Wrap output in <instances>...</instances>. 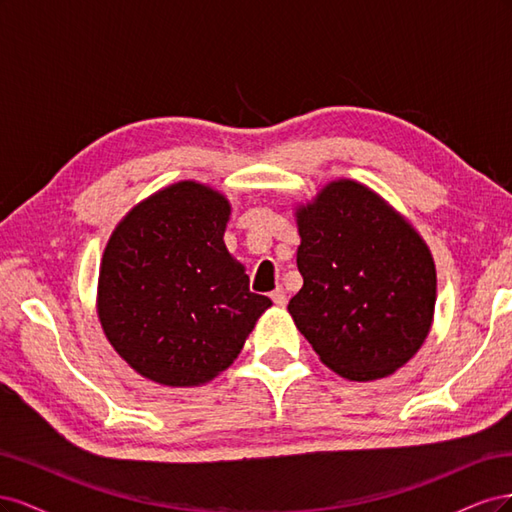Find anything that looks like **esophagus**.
I'll return each mask as SVG.
<instances>
[{"label":"esophagus","instance_id":"esophagus-1","mask_svg":"<svg viewBox=\"0 0 512 512\" xmlns=\"http://www.w3.org/2000/svg\"><path fill=\"white\" fill-rule=\"evenodd\" d=\"M271 301H273L275 305L284 307V305H286V292H284V288H275V290L271 292Z\"/></svg>","mask_w":512,"mask_h":512}]
</instances>
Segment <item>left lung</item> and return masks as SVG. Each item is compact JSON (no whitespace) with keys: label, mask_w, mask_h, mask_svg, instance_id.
I'll list each match as a JSON object with an SVG mask.
<instances>
[{"label":"left lung","mask_w":512,"mask_h":512,"mask_svg":"<svg viewBox=\"0 0 512 512\" xmlns=\"http://www.w3.org/2000/svg\"><path fill=\"white\" fill-rule=\"evenodd\" d=\"M303 288L288 303L320 361L348 380L393 374L421 348L436 305L425 241L365 185L342 179L297 211Z\"/></svg>","instance_id":"8db88e82"}]
</instances>
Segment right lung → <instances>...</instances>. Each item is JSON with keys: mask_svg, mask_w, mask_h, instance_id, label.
Segmentation results:
<instances>
[{"mask_svg": "<svg viewBox=\"0 0 512 512\" xmlns=\"http://www.w3.org/2000/svg\"><path fill=\"white\" fill-rule=\"evenodd\" d=\"M228 200L181 181L123 220L102 258L98 314L113 348L166 386L209 382L271 305L224 245Z\"/></svg>", "mask_w": 512, "mask_h": 512, "instance_id": "obj_1", "label": "right lung"}]
</instances>
